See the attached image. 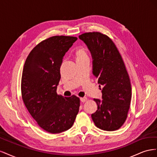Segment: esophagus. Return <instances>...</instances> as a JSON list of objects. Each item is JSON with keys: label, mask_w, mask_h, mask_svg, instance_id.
<instances>
[{"label": "esophagus", "mask_w": 157, "mask_h": 157, "mask_svg": "<svg viewBox=\"0 0 157 157\" xmlns=\"http://www.w3.org/2000/svg\"><path fill=\"white\" fill-rule=\"evenodd\" d=\"M80 101L82 102V103H84L85 101H87V98H80Z\"/></svg>", "instance_id": "1"}]
</instances>
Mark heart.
Returning <instances> with one entry per match:
<instances>
[{
  "instance_id": "heart-1",
  "label": "heart",
  "mask_w": 157,
  "mask_h": 157,
  "mask_svg": "<svg viewBox=\"0 0 157 157\" xmlns=\"http://www.w3.org/2000/svg\"><path fill=\"white\" fill-rule=\"evenodd\" d=\"M73 56L76 61H77V62L88 58L87 50L83 46H79L76 48L73 52Z\"/></svg>"
}]
</instances>
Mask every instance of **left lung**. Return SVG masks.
I'll use <instances>...</instances> for the list:
<instances>
[{"instance_id": "1", "label": "left lung", "mask_w": 157, "mask_h": 157, "mask_svg": "<svg viewBox=\"0 0 157 157\" xmlns=\"http://www.w3.org/2000/svg\"><path fill=\"white\" fill-rule=\"evenodd\" d=\"M78 38L92 57V73L101 90L102 99H94L97 111L92 114L95 125L105 131L117 130L124 124L129 110L132 88L124 61L115 44L99 32L86 33Z\"/></svg>"}]
</instances>
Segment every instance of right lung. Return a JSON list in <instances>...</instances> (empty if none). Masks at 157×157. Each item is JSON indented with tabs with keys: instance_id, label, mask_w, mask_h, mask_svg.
Masks as SVG:
<instances>
[{
	"instance_id": "obj_1",
	"label": "right lung",
	"mask_w": 157,
	"mask_h": 157,
	"mask_svg": "<svg viewBox=\"0 0 157 157\" xmlns=\"http://www.w3.org/2000/svg\"><path fill=\"white\" fill-rule=\"evenodd\" d=\"M77 37L54 36L37 44L27 56L21 77L23 103L39 126L51 134L72 127L79 111L78 97L57 94L63 56Z\"/></svg>"
}]
</instances>
